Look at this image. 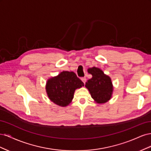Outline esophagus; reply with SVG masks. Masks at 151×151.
<instances>
[{
  "mask_svg": "<svg viewBox=\"0 0 151 151\" xmlns=\"http://www.w3.org/2000/svg\"><path fill=\"white\" fill-rule=\"evenodd\" d=\"M81 81L83 82V83L85 84V83L86 82V77H82L81 78Z\"/></svg>",
  "mask_w": 151,
  "mask_h": 151,
  "instance_id": "34e87169",
  "label": "esophagus"
}]
</instances>
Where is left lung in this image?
<instances>
[{"label":"left lung","mask_w":151,"mask_h":151,"mask_svg":"<svg viewBox=\"0 0 151 151\" xmlns=\"http://www.w3.org/2000/svg\"><path fill=\"white\" fill-rule=\"evenodd\" d=\"M88 72L93 77L86 82L85 86L91 97L97 103H106L111 99L113 90L111 78L98 67L89 68Z\"/></svg>","instance_id":"8db88e82"}]
</instances>
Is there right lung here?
Returning <instances> with one entry per match:
<instances>
[{
    "instance_id": "obj_1",
    "label": "right lung",
    "mask_w": 151,
    "mask_h": 151,
    "mask_svg": "<svg viewBox=\"0 0 151 151\" xmlns=\"http://www.w3.org/2000/svg\"><path fill=\"white\" fill-rule=\"evenodd\" d=\"M83 86L84 83L74 72L63 71L47 81L46 91L52 102L64 107L71 103L76 89Z\"/></svg>"
}]
</instances>
